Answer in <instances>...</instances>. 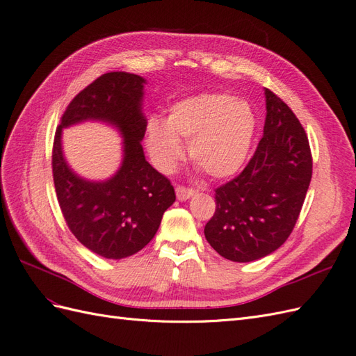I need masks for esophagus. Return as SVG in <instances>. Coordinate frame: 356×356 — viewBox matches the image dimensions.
I'll list each match as a JSON object with an SVG mask.
<instances>
[{
  "label": "esophagus",
  "instance_id": "obj_1",
  "mask_svg": "<svg viewBox=\"0 0 356 356\" xmlns=\"http://www.w3.org/2000/svg\"><path fill=\"white\" fill-rule=\"evenodd\" d=\"M177 197H178V200H187V199H190L193 195H195V190L193 188H187V187H182V186H178L177 187Z\"/></svg>",
  "mask_w": 356,
  "mask_h": 356
}]
</instances>
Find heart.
<instances>
[{
  "instance_id": "b5f03b06",
  "label": "heart",
  "mask_w": 356,
  "mask_h": 356,
  "mask_svg": "<svg viewBox=\"0 0 356 356\" xmlns=\"http://www.w3.org/2000/svg\"><path fill=\"white\" fill-rule=\"evenodd\" d=\"M257 117L252 106L229 93H200L170 106L166 122L149 118L145 127L148 152L156 166L170 172L188 153L212 178L236 174L250 153Z\"/></svg>"
}]
</instances>
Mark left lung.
<instances>
[{"instance_id":"left-lung-1","label":"left lung","mask_w":356,"mask_h":356,"mask_svg":"<svg viewBox=\"0 0 356 356\" xmlns=\"http://www.w3.org/2000/svg\"><path fill=\"white\" fill-rule=\"evenodd\" d=\"M264 134L241 174L215 190L204 238L221 257L250 263L276 251L293 232L312 179V153L289 106L266 89Z\"/></svg>"}]
</instances>
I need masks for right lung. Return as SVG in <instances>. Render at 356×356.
<instances>
[{"mask_svg": "<svg viewBox=\"0 0 356 356\" xmlns=\"http://www.w3.org/2000/svg\"><path fill=\"white\" fill-rule=\"evenodd\" d=\"M144 84L136 74L101 75L70 102L53 143V181L63 218L81 245L113 260L141 251L175 202L170 181L148 163L141 145ZM88 120L108 122L124 136L122 166L105 181L79 177L63 157L61 129Z\"/></svg>", "mask_w": 356, "mask_h": 356, "instance_id": "right-lung-1", "label": "right lung"}]
</instances>
